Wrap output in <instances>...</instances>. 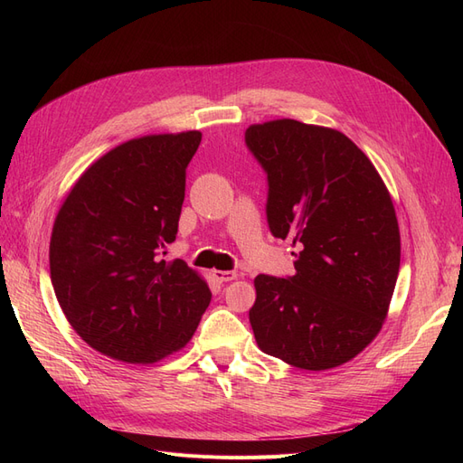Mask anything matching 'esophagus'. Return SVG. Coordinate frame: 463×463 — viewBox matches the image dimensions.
Wrapping results in <instances>:
<instances>
[{
	"instance_id": "obj_1",
	"label": "esophagus",
	"mask_w": 463,
	"mask_h": 463,
	"mask_svg": "<svg viewBox=\"0 0 463 463\" xmlns=\"http://www.w3.org/2000/svg\"><path fill=\"white\" fill-rule=\"evenodd\" d=\"M213 276L218 279V282H230V279L237 278V272H233V270H214Z\"/></svg>"
}]
</instances>
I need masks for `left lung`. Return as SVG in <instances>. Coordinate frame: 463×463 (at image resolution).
<instances>
[{
	"mask_svg": "<svg viewBox=\"0 0 463 463\" xmlns=\"http://www.w3.org/2000/svg\"><path fill=\"white\" fill-rule=\"evenodd\" d=\"M245 145L269 181L270 233L299 249L293 276L255 278V340L293 367H338L383 328L396 288L400 230L388 189L335 129L276 119L250 125Z\"/></svg>",
	"mask_w": 463,
	"mask_h": 463,
	"instance_id": "left-lung-1",
	"label": "left lung"
}]
</instances>
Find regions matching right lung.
Wrapping results in <instances>:
<instances>
[{
    "label": "right lung",
    "instance_id": "right-lung-1",
    "mask_svg": "<svg viewBox=\"0 0 463 463\" xmlns=\"http://www.w3.org/2000/svg\"><path fill=\"white\" fill-rule=\"evenodd\" d=\"M201 138L185 131L116 146L79 177L55 218V298L80 338L108 357L154 363L177 352L213 298L184 260H160L175 241Z\"/></svg>",
    "mask_w": 463,
    "mask_h": 463
}]
</instances>
